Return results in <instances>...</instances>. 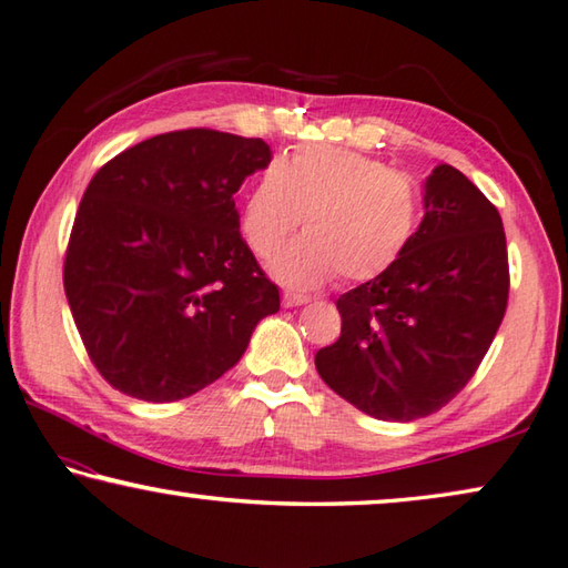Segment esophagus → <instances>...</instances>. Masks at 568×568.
Wrapping results in <instances>:
<instances>
[{
    "instance_id": "34e87169",
    "label": "esophagus",
    "mask_w": 568,
    "mask_h": 568,
    "mask_svg": "<svg viewBox=\"0 0 568 568\" xmlns=\"http://www.w3.org/2000/svg\"><path fill=\"white\" fill-rule=\"evenodd\" d=\"M306 302H310V296H304V294L284 292V296H282V304L286 306V310H294V306H302V304H306Z\"/></svg>"
}]
</instances>
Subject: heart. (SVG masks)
Masks as SVG:
<instances>
[{"mask_svg": "<svg viewBox=\"0 0 568 568\" xmlns=\"http://www.w3.org/2000/svg\"><path fill=\"white\" fill-rule=\"evenodd\" d=\"M424 202L414 179L354 149L312 144L268 164L242 206V234L258 256L302 224L306 234L278 248L272 274L314 290L339 272L369 282L399 262L419 232Z\"/></svg>", "mask_w": 568, "mask_h": 568, "instance_id": "obj_1", "label": "heart"}]
</instances>
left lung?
<instances>
[{
  "label": "left lung",
  "mask_w": 568,
  "mask_h": 568,
  "mask_svg": "<svg viewBox=\"0 0 568 568\" xmlns=\"http://www.w3.org/2000/svg\"><path fill=\"white\" fill-rule=\"evenodd\" d=\"M424 209L399 262L339 296V339L314 359L342 399L384 422L449 404L479 369L509 304L506 234L489 199L439 164Z\"/></svg>",
  "instance_id": "left-lung-1"
}]
</instances>
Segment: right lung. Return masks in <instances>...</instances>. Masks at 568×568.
<instances>
[{"label": "right lung", "instance_id": "right-lung-1", "mask_svg": "<svg viewBox=\"0 0 568 568\" xmlns=\"http://www.w3.org/2000/svg\"><path fill=\"white\" fill-rule=\"evenodd\" d=\"M268 162L262 139L202 126L144 139L92 176L69 234L64 292L89 359L116 392L192 396L278 312L234 204Z\"/></svg>", "mask_w": 568, "mask_h": 568}]
</instances>
